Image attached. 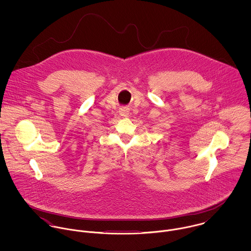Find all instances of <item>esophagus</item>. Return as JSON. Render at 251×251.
<instances>
[{
  "mask_svg": "<svg viewBox=\"0 0 251 251\" xmlns=\"http://www.w3.org/2000/svg\"><path fill=\"white\" fill-rule=\"evenodd\" d=\"M128 112L129 111H128V108L127 107H123L120 109V115L124 118H126L128 116Z\"/></svg>",
  "mask_w": 251,
  "mask_h": 251,
  "instance_id": "1",
  "label": "esophagus"
}]
</instances>
